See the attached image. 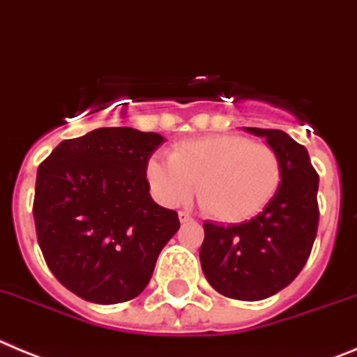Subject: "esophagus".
<instances>
[{
	"mask_svg": "<svg viewBox=\"0 0 357 357\" xmlns=\"http://www.w3.org/2000/svg\"><path fill=\"white\" fill-rule=\"evenodd\" d=\"M178 217H179V222H192V217L188 213H186V211H179L178 213Z\"/></svg>",
	"mask_w": 357,
	"mask_h": 357,
	"instance_id": "esophagus-1",
	"label": "esophagus"
}]
</instances>
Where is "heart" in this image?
Returning a JSON list of instances; mask_svg holds the SVG:
<instances>
[{"label":"heart","mask_w":357,"mask_h":357,"mask_svg":"<svg viewBox=\"0 0 357 357\" xmlns=\"http://www.w3.org/2000/svg\"><path fill=\"white\" fill-rule=\"evenodd\" d=\"M146 178L167 206L190 201L197 185L201 210L218 222L236 224L272 201L281 185V160L268 144L208 135L174 144L169 160L151 158Z\"/></svg>","instance_id":"1"}]
</instances>
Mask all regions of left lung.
Returning a JSON list of instances; mask_svg holds the SVG:
<instances>
[{"label": "left lung", "mask_w": 357, "mask_h": 357, "mask_svg": "<svg viewBox=\"0 0 357 357\" xmlns=\"http://www.w3.org/2000/svg\"><path fill=\"white\" fill-rule=\"evenodd\" d=\"M274 147L281 185L256 217L240 224L204 222L199 258L218 294L261 301L287 288L310 258L319 227V174L306 147L281 130L245 128Z\"/></svg>", "instance_id": "obj_1"}]
</instances>
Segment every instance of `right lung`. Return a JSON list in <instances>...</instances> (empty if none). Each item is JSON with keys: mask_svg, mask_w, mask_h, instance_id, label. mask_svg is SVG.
Wrapping results in <instances>:
<instances>
[{"mask_svg": "<svg viewBox=\"0 0 357 357\" xmlns=\"http://www.w3.org/2000/svg\"><path fill=\"white\" fill-rule=\"evenodd\" d=\"M165 142L133 128H99L63 140L38 165L33 218L50 271L96 304L144 291L179 229L174 210L149 194L146 167Z\"/></svg>", "mask_w": 357, "mask_h": 357, "instance_id": "1", "label": "right lung"}]
</instances>
